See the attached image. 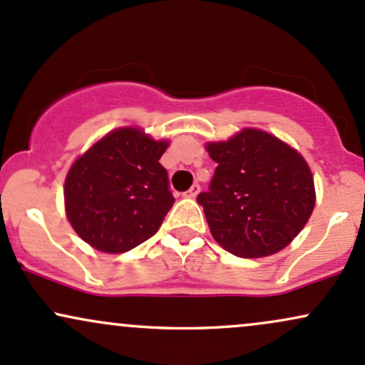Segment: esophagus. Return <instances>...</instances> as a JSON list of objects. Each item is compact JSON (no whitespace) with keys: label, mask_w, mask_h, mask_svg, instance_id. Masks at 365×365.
Returning a JSON list of instances; mask_svg holds the SVG:
<instances>
[{"label":"esophagus","mask_w":365,"mask_h":365,"mask_svg":"<svg viewBox=\"0 0 365 365\" xmlns=\"http://www.w3.org/2000/svg\"><path fill=\"white\" fill-rule=\"evenodd\" d=\"M199 192H200V185H199V183H194V185H192L185 192V194H183V197H188V199H194V197H197V194H199Z\"/></svg>","instance_id":"34e87169"}]
</instances>
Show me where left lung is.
I'll return each instance as SVG.
<instances>
[{"mask_svg":"<svg viewBox=\"0 0 365 365\" xmlns=\"http://www.w3.org/2000/svg\"><path fill=\"white\" fill-rule=\"evenodd\" d=\"M204 148L217 168L197 202L217 244L245 259L290 245L316 206L312 171L302 154L273 133L249 127Z\"/></svg>","mask_w":365,"mask_h":365,"instance_id":"obj_1","label":"left lung"}]
</instances>
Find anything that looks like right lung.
<instances>
[{
	"label": "right lung",
	"instance_id": "right-lung-1",
	"mask_svg": "<svg viewBox=\"0 0 365 365\" xmlns=\"http://www.w3.org/2000/svg\"><path fill=\"white\" fill-rule=\"evenodd\" d=\"M168 145L140 127H120L75 159L63 185L65 212L86 244L121 254L158 232L175 202L159 163Z\"/></svg>",
	"mask_w": 365,
	"mask_h": 365
}]
</instances>
